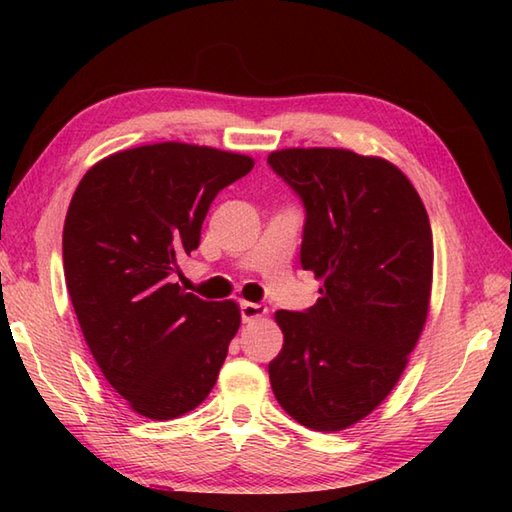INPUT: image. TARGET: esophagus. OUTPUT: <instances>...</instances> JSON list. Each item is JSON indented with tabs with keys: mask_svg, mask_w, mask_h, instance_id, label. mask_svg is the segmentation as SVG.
Instances as JSON below:
<instances>
[{
	"mask_svg": "<svg viewBox=\"0 0 512 512\" xmlns=\"http://www.w3.org/2000/svg\"><path fill=\"white\" fill-rule=\"evenodd\" d=\"M239 314H242V321L244 323H250V321H255L259 317H264L266 306H262V303L242 301V303H239Z\"/></svg>",
	"mask_w": 512,
	"mask_h": 512,
	"instance_id": "obj_1",
	"label": "esophagus"
}]
</instances>
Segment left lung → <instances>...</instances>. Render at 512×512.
Segmentation results:
<instances>
[{"label": "left lung", "mask_w": 512, "mask_h": 512, "mask_svg": "<svg viewBox=\"0 0 512 512\" xmlns=\"http://www.w3.org/2000/svg\"><path fill=\"white\" fill-rule=\"evenodd\" d=\"M268 165L306 211L301 268L323 279L303 312L279 310L284 347L268 365L299 424L341 431L372 413L427 321L433 239L405 173L347 149H281Z\"/></svg>", "instance_id": "8db88e82"}]
</instances>
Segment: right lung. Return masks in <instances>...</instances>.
<instances>
[{
    "label": "right lung",
    "instance_id": "right-lung-1",
    "mask_svg": "<svg viewBox=\"0 0 512 512\" xmlns=\"http://www.w3.org/2000/svg\"><path fill=\"white\" fill-rule=\"evenodd\" d=\"M253 165L211 147L145 145L96 162L72 195L65 284L94 361L140 416H184L220 374L239 308L184 292L173 275L200 246L215 195Z\"/></svg>",
    "mask_w": 512,
    "mask_h": 512
}]
</instances>
